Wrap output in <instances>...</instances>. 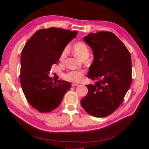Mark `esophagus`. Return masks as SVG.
<instances>
[{"mask_svg":"<svg viewBox=\"0 0 149 149\" xmlns=\"http://www.w3.org/2000/svg\"><path fill=\"white\" fill-rule=\"evenodd\" d=\"M78 84H78V83H73V84H71V86H73V87H74V86H78Z\"/></svg>","mask_w":149,"mask_h":149,"instance_id":"1","label":"esophagus"}]
</instances>
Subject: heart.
<instances>
[{
  "label": "heart",
  "mask_w": 149,
  "mask_h": 149,
  "mask_svg": "<svg viewBox=\"0 0 149 149\" xmlns=\"http://www.w3.org/2000/svg\"><path fill=\"white\" fill-rule=\"evenodd\" d=\"M73 53L76 57H78L79 59L83 58L86 55H89V50L86 45L83 43L79 42L76 43L73 46ZM68 54V49L65 48L63 51L62 52L60 57V60L63 61ZM84 74V72L83 71H71L68 72L67 73L65 74L63 77L65 79L70 81L72 82H79L82 79L83 76Z\"/></svg>",
  "instance_id": "heart-1"
}]
</instances>
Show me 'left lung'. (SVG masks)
Returning <instances> with one entry per match:
<instances>
[{"label": "left lung", "instance_id": "left-lung-1", "mask_svg": "<svg viewBox=\"0 0 149 149\" xmlns=\"http://www.w3.org/2000/svg\"><path fill=\"white\" fill-rule=\"evenodd\" d=\"M84 41L94 56L88 77L101 79L86 85L88 93L81 104L88 114L103 118L118 109L131 84V57L124 44L109 31L91 33Z\"/></svg>", "mask_w": 149, "mask_h": 149}]
</instances>
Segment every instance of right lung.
<instances>
[{
    "label": "right lung",
    "mask_w": 149,
    "mask_h": 149,
    "mask_svg": "<svg viewBox=\"0 0 149 149\" xmlns=\"http://www.w3.org/2000/svg\"><path fill=\"white\" fill-rule=\"evenodd\" d=\"M77 31L51 27L37 30L26 43L20 58V80L30 104L41 112L60 105L71 84L66 81H53L48 76L62 52L77 36Z\"/></svg>",
    "instance_id": "1"
}]
</instances>
